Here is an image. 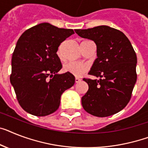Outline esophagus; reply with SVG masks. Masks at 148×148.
Masks as SVG:
<instances>
[{
    "instance_id": "34e87169",
    "label": "esophagus",
    "mask_w": 148,
    "mask_h": 148,
    "mask_svg": "<svg viewBox=\"0 0 148 148\" xmlns=\"http://www.w3.org/2000/svg\"><path fill=\"white\" fill-rule=\"evenodd\" d=\"M81 80H82V79H79V78H75V83H79V82H81Z\"/></svg>"
}]
</instances>
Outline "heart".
Wrapping results in <instances>:
<instances>
[{"mask_svg":"<svg viewBox=\"0 0 148 148\" xmlns=\"http://www.w3.org/2000/svg\"><path fill=\"white\" fill-rule=\"evenodd\" d=\"M88 41H84L82 42H85ZM57 54L60 58H62L61 55V49L58 50ZM89 69V66L86 63H80V62H75V61H71L69 63H66L63 66V71L65 73H68L74 76H81L84 73H85Z\"/></svg>","mask_w":148,"mask_h":148,"instance_id":"heart-1","label":"heart"}]
</instances>
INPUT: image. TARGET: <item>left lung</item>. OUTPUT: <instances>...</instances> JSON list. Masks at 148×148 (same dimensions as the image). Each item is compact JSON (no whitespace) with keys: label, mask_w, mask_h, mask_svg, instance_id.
<instances>
[{"label":"left lung","mask_w":148,"mask_h":148,"mask_svg":"<svg viewBox=\"0 0 148 148\" xmlns=\"http://www.w3.org/2000/svg\"><path fill=\"white\" fill-rule=\"evenodd\" d=\"M75 32L97 45V58L88 74L100 79H83L88 85V90L82 97L83 108L95 116L113 115L131 99L137 80L135 51L124 33L107 25Z\"/></svg>","instance_id":"obj_1"}]
</instances>
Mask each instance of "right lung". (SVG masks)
Returning a JSON list of instances; mask_svg holds the SVG:
<instances>
[{"label":"right lung","mask_w":148,"mask_h":148,"mask_svg":"<svg viewBox=\"0 0 148 148\" xmlns=\"http://www.w3.org/2000/svg\"><path fill=\"white\" fill-rule=\"evenodd\" d=\"M73 34V29L44 23L27 29L17 41L10 79L27 113L36 116L53 113L59 108L61 95L74 85V75L57 74L62 64L57 54L60 45Z\"/></svg>","instance_id":"obj_1"}]
</instances>
